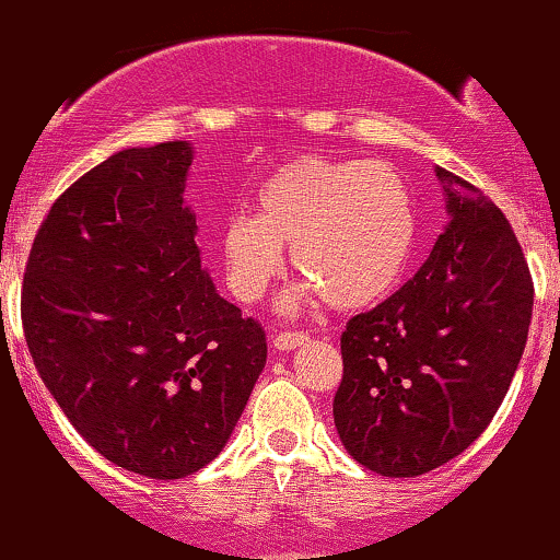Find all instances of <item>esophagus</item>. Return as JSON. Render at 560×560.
I'll return each instance as SVG.
<instances>
[{"label": "esophagus", "instance_id": "esophagus-1", "mask_svg": "<svg viewBox=\"0 0 560 560\" xmlns=\"http://www.w3.org/2000/svg\"><path fill=\"white\" fill-rule=\"evenodd\" d=\"M307 339L311 337L302 331H281L273 337V347L279 352H289V350H298V347H302V345H307Z\"/></svg>", "mask_w": 560, "mask_h": 560}]
</instances>
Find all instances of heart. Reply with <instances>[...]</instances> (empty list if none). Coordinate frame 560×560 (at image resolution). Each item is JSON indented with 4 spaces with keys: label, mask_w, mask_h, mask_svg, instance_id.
Masks as SVG:
<instances>
[{
    "label": "heart",
    "mask_w": 560,
    "mask_h": 560,
    "mask_svg": "<svg viewBox=\"0 0 560 560\" xmlns=\"http://www.w3.org/2000/svg\"><path fill=\"white\" fill-rule=\"evenodd\" d=\"M416 208L402 176L382 163L305 158L284 165L258 195V215H231L221 260L236 300L258 302L284 273V247L305 273L287 300H329L361 311L384 300L416 247Z\"/></svg>",
    "instance_id": "heart-1"
}]
</instances>
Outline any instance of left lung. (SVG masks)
Here are the masks:
<instances>
[{
	"mask_svg": "<svg viewBox=\"0 0 560 560\" xmlns=\"http://www.w3.org/2000/svg\"><path fill=\"white\" fill-rule=\"evenodd\" d=\"M447 226L421 271L342 334L334 427L382 477H421L460 455L498 413L532 320L529 266L477 186L434 168Z\"/></svg>",
	"mask_w": 560,
	"mask_h": 560,
	"instance_id": "left-lung-1",
	"label": "left lung"
}]
</instances>
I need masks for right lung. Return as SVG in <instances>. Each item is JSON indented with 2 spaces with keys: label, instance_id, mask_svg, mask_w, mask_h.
<instances>
[{
  "label": "right lung",
  "instance_id": "right-lung-1",
  "mask_svg": "<svg viewBox=\"0 0 560 560\" xmlns=\"http://www.w3.org/2000/svg\"><path fill=\"white\" fill-rule=\"evenodd\" d=\"M189 141L128 147L52 205L21 316L38 376L115 466L182 479L226 447L266 369V334L218 294L186 205Z\"/></svg>",
  "mask_w": 560,
  "mask_h": 560
}]
</instances>
